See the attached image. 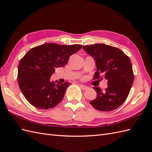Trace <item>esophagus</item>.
Here are the masks:
<instances>
[{"mask_svg":"<svg viewBox=\"0 0 152 152\" xmlns=\"http://www.w3.org/2000/svg\"><path fill=\"white\" fill-rule=\"evenodd\" d=\"M80 87H81V88L83 89V90H87L89 89V87H87L86 86H84V85H82V84H80Z\"/></svg>","mask_w":152,"mask_h":152,"instance_id":"esophagus-1","label":"esophagus"}]
</instances>
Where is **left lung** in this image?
I'll return each instance as SVG.
<instances>
[{"label": "left lung", "mask_w": 152, "mask_h": 152, "mask_svg": "<svg viewBox=\"0 0 152 152\" xmlns=\"http://www.w3.org/2000/svg\"><path fill=\"white\" fill-rule=\"evenodd\" d=\"M96 61L97 71L94 79H105L108 87L103 91L94 87L97 97L90 102L99 111L117 109L126 100L134 81V73L129 58L121 49L103 44L84 45L82 48Z\"/></svg>", "instance_id": "obj_1"}]
</instances>
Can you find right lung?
Masks as SVG:
<instances>
[{"label":"right lung","instance_id":"1","mask_svg":"<svg viewBox=\"0 0 152 152\" xmlns=\"http://www.w3.org/2000/svg\"><path fill=\"white\" fill-rule=\"evenodd\" d=\"M82 45L48 43L31 49L18 65V82L23 94L34 107L47 110L56 107L71 84L53 82L50 78L56 68L65 66L71 55Z\"/></svg>","mask_w":152,"mask_h":152}]
</instances>
